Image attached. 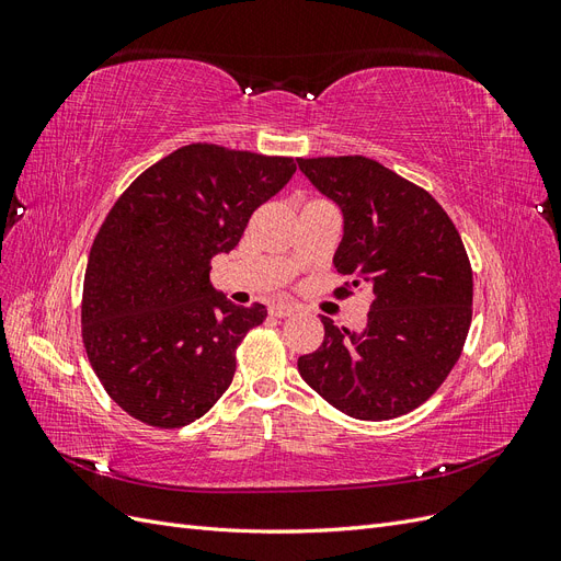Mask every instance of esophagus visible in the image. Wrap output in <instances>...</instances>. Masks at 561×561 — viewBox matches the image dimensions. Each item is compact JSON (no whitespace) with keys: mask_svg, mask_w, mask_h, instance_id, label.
Instances as JSON below:
<instances>
[{"mask_svg":"<svg viewBox=\"0 0 561 561\" xmlns=\"http://www.w3.org/2000/svg\"><path fill=\"white\" fill-rule=\"evenodd\" d=\"M268 313L274 318H287V316L295 313V307H290V304H274V307L268 309Z\"/></svg>","mask_w":561,"mask_h":561,"instance_id":"esophagus-1","label":"esophagus"}]
</instances>
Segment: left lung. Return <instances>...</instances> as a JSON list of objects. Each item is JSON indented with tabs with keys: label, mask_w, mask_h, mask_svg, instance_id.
I'll return each instance as SVG.
<instances>
[{
	"label": "left lung",
	"mask_w": 561,
	"mask_h": 561,
	"mask_svg": "<svg viewBox=\"0 0 561 561\" xmlns=\"http://www.w3.org/2000/svg\"><path fill=\"white\" fill-rule=\"evenodd\" d=\"M334 201L344 236L334 266L371 293L363 332L322 316L325 339L297 360L299 375L339 412L386 421L416 410L443 386L472 318V271L461 236L421 186L365 157L297 159Z\"/></svg>",
	"instance_id": "obj_1"
}]
</instances>
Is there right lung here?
I'll return each mask as SVG.
<instances>
[{"label": "right lung", "mask_w": 561, "mask_h": 561, "mask_svg": "<svg viewBox=\"0 0 561 561\" xmlns=\"http://www.w3.org/2000/svg\"><path fill=\"white\" fill-rule=\"evenodd\" d=\"M295 171L290 157L196 142L114 203L83 276L81 336L100 383L133 419L180 428L229 388L236 348L266 309L217 293L210 260L239 245L250 215Z\"/></svg>", "instance_id": "right-lung-1"}]
</instances>
